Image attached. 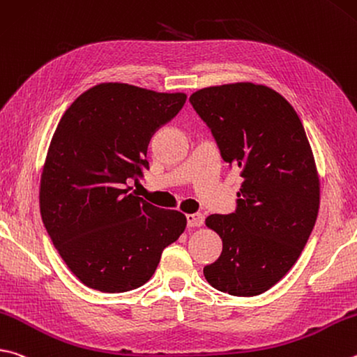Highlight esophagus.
<instances>
[{
	"label": "esophagus",
	"mask_w": 357,
	"mask_h": 357,
	"mask_svg": "<svg viewBox=\"0 0 357 357\" xmlns=\"http://www.w3.org/2000/svg\"><path fill=\"white\" fill-rule=\"evenodd\" d=\"M187 218V225L190 226V228H197V226H201L204 223V215L203 213H189V215L185 217Z\"/></svg>",
	"instance_id": "esophagus-1"
}]
</instances>
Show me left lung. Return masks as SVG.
Returning a JSON list of instances; mask_svg holds the SVG:
<instances>
[{"mask_svg":"<svg viewBox=\"0 0 357 357\" xmlns=\"http://www.w3.org/2000/svg\"><path fill=\"white\" fill-rule=\"evenodd\" d=\"M189 101L220 156L243 178L236 211L206 218L223 251L204 278L229 295H261L294 267L319 213L320 183L303 123L284 96L252 82L201 89Z\"/></svg>","mask_w":357,"mask_h":357,"instance_id":"left-lung-1","label":"left lung"}]
</instances>
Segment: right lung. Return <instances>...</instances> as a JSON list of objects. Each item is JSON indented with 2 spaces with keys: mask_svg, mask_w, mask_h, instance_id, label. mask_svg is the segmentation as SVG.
Listing matches in <instances>:
<instances>
[{
  "mask_svg": "<svg viewBox=\"0 0 357 357\" xmlns=\"http://www.w3.org/2000/svg\"><path fill=\"white\" fill-rule=\"evenodd\" d=\"M184 93L98 84L56 128L40 179V213L63 262L87 287L137 289L187 225L184 213L137 197L153 134L183 109Z\"/></svg>",
  "mask_w": 357,
  "mask_h": 357,
  "instance_id": "right-lung-1",
  "label": "right lung"
}]
</instances>
